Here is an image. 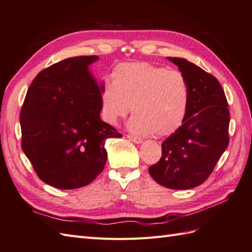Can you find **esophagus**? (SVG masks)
Wrapping results in <instances>:
<instances>
[{"mask_svg":"<svg viewBox=\"0 0 252 252\" xmlns=\"http://www.w3.org/2000/svg\"><path fill=\"white\" fill-rule=\"evenodd\" d=\"M127 138L132 140L133 143L135 144H141L143 143V139H141L140 137H137V136H134V135H127Z\"/></svg>","mask_w":252,"mask_h":252,"instance_id":"obj_1","label":"esophagus"}]
</instances>
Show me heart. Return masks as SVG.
Returning a JSON list of instances; mask_svg holds the SVG:
<instances>
[{
  "label": "heart",
  "instance_id": "heart-1",
  "mask_svg": "<svg viewBox=\"0 0 252 252\" xmlns=\"http://www.w3.org/2000/svg\"><path fill=\"white\" fill-rule=\"evenodd\" d=\"M189 105V87L177 70L149 63H127L116 67L112 85L101 94L102 118L116 126L130 113L128 128L134 133L165 136L183 125Z\"/></svg>",
  "mask_w": 252,
  "mask_h": 252
}]
</instances>
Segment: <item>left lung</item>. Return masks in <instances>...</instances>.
<instances>
[{
	"label": "left lung",
	"mask_w": 252,
	"mask_h": 252,
	"mask_svg": "<svg viewBox=\"0 0 252 252\" xmlns=\"http://www.w3.org/2000/svg\"><path fill=\"white\" fill-rule=\"evenodd\" d=\"M179 67L189 87L183 125L162 143V158L149 167L156 182L171 189L202 184L229 144L228 101L214 75L184 59L167 57Z\"/></svg>",
	"instance_id": "8db88e82"
}]
</instances>
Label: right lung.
<instances>
[{
  "label": "right lung",
  "mask_w": 252,
  "mask_h": 252,
  "mask_svg": "<svg viewBox=\"0 0 252 252\" xmlns=\"http://www.w3.org/2000/svg\"><path fill=\"white\" fill-rule=\"evenodd\" d=\"M99 57H70L42 70L20 113L21 147L41 181L74 189L92 183L107 158L108 138L122 135L100 118L101 94L88 66Z\"/></svg>",
  "instance_id": "add662e5"
}]
</instances>
